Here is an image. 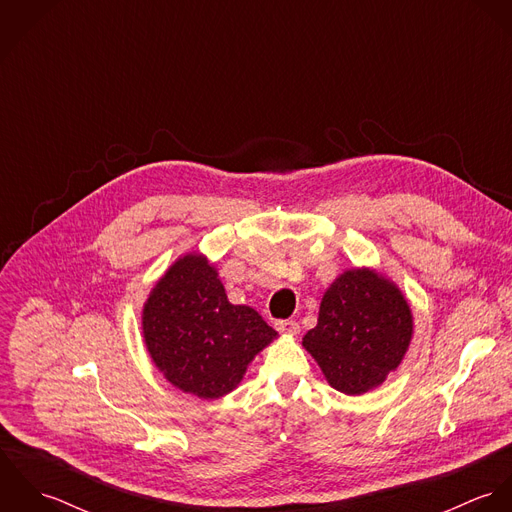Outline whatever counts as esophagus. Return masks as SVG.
I'll return each instance as SVG.
<instances>
[{
    "label": "esophagus",
    "mask_w": 512,
    "mask_h": 512,
    "mask_svg": "<svg viewBox=\"0 0 512 512\" xmlns=\"http://www.w3.org/2000/svg\"><path fill=\"white\" fill-rule=\"evenodd\" d=\"M276 329L282 333V335H297L299 333V323L293 321V319H282V321H276Z\"/></svg>",
    "instance_id": "1"
}]
</instances>
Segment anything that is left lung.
<instances>
[{
  "label": "left lung",
  "instance_id": "obj_1",
  "mask_svg": "<svg viewBox=\"0 0 512 512\" xmlns=\"http://www.w3.org/2000/svg\"><path fill=\"white\" fill-rule=\"evenodd\" d=\"M412 337L414 315L396 282L376 268L355 266L325 290L317 325L301 345L335 390L361 396L400 366Z\"/></svg>",
  "mask_w": 512,
  "mask_h": 512
}]
</instances>
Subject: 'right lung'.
<instances>
[{"mask_svg":"<svg viewBox=\"0 0 512 512\" xmlns=\"http://www.w3.org/2000/svg\"><path fill=\"white\" fill-rule=\"evenodd\" d=\"M142 335L163 378L203 400L232 392L278 339L256 309L228 301L217 266L197 250L181 254L151 288Z\"/></svg>","mask_w":512,"mask_h":512,"instance_id":"1","label":"right lung"}]
</instances>
